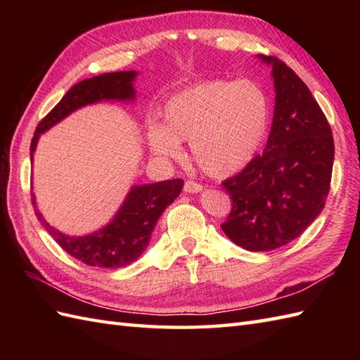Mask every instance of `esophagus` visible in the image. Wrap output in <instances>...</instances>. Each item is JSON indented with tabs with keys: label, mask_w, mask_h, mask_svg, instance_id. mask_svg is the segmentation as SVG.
<instances>
[{
	"label": "esophagus",
	"mask_w": 360,
	"mask_h": 360,
	"mask_svg": "<svg viewBox=\"0 0 360 360\" xmlns=\"http://www.w3.org/2000/svg\"><path fill=\"white\" fill-rule=\"evenodd\" d=\"M202 190V186L198 184L195 181H186L184 182V192L186 193H198Z\"/></svg>",
	"instance_id": "34e87169"
}]
</instances>
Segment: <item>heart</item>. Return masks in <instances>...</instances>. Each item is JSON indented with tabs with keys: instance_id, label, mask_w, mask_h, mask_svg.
Instances as JSON below:
<instances>
[{
	"instance_id": "heart-1",
	"label": "heart",
	"mask_w": 360,
	"mask_h": 360,
	"mask_svg": "<svg viewBox=\"0 0 360 360\" xmlns=\"http://www.w3.org/2000/svg\"><path fill=\"white\" fill-rule=\"evenodd\" d=\"M165 125L151 124L147 141L160 158L181 156V141L213 178H226L246 167L266 137L271 105L264 91L250 80H209L168 98Z\"/></svg>"
}]
</instances>
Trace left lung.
Returning <instances> with one entry per match:
<instances>
[{
    "label": "left lung",
    "mask_w": 360,
    "mask_h": 360,
    "mask_svg": "<svg viewBox=\"0 0 360 360\" xmlns=\"http://www.w3.org/2000/svg\"><path fill=\"white\" fill-rule=\"evenodd\" d=\"M258 57L272 65L274 120L262 155L221 182L232 201L221 229L243 249L267 252L298 238L323 210L334 139L303 80L281 60Z\"/></svg>",
    "instance_id": "obj_1"
}]
</instances>
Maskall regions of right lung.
Returning <instances> with one entry per match:
<instances>
[{"label": "right lung", "instance_id": "obj_1", "mask_svg": "<svg viewBox=\"0 0 360 360\" xmlns=\"http://www.w3.org/2000/svg\"><path fill=\"white\" fill-rule=\"evenodd\" d=\"M136 75V71L108 72L75 83L63 96L62 101L38 124L32 142H30V162L34 159V151L40 134L58 124L66 116H70L72 111L101 101H131L134 98L133 82ZM182 186H184V181L178 178L133 187L108 226H105L98 232L83 236L65 235L46 223L38 210H35V215L66 254L88 266L116 269V267L133 263L142 255V252L148 246L151 232L159 217L178 198ZM32 204L35 207L37 202L34 193Z\"/></svg>", "mask_w": 360, "mask_h": 360}]
</instances>
